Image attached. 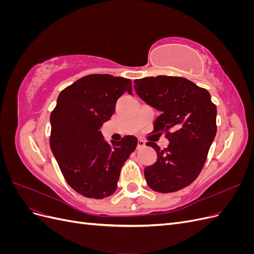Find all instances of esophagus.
Listing matches in <instances>:
<instances>
[{
    "label": "esophagus",
    "instance_id": "34e87169",
    "mask_svg": "<svg viewBox=\"0 0 254 254\" xmlns=\"http://www.w3.org/2000/svg\"><path fill=\"white\" fill-rule=\"evenodd\" d=\"M143 147H145V142L143 141V140H139L137 141V148H143Z\"/></svg>",
    "mask_w": 254,
    "mask_h": 254
}]
</instances>
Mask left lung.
<instances>
[{"label":"left lung","mask_w":254,"mask_h":254,"mask_svg":"<svg viewBox=\"0 0 254 254\" xmlns=\"http://www.w3.org/2000/svg\"><path fill=\"white\" fill-rule=\"evenodd\" d=\"M136 94L160 111L152 133L165 134L170 144L157 151V161L145 167L144 176L151 190L173 193L187 188L200 174L216 135L217 109L209 91L177 76L160 75L134 80Z\"/></svg>","instance_id":"8db88e82"}]
</instances>
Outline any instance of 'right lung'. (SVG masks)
<instances>
[{"label":"right lung","instance_id":"1","mask_svg":"<svg viewBox=\"0 0 254 254\" xmlns=\"http://www.w3.org/2000/svg\"><path fill=\"white\" fill-rule=\"evenodd\" d=\"M126 91L132 94L128 78L90 74L61 91L51 113V149L68 186L84 197L112 195L123 164L137 145L133 135L108 144L101 131Z\"/></svg>","mask_w":254,"mask_h":254}]
</instances>
